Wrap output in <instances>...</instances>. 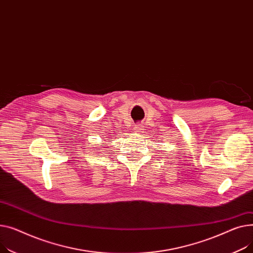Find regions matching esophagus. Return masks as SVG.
Here are the masks:
<instances>
[{"mask_svg": "<svg viewBox=\"0 0 253 253\" xmlns=\"http://www.w3.org/2000/svg\"><path fill=\"white\" fill-rule=\"evenodd\" d=\"M133 129H135V131H137V132H141L142 131V126L141 125H136L135 126V128H133Z\"/></svg>", "mask_w": 253, "mask_h": 253, "instance_id": "esophagus-1", "label": "esophagus"}]
</instances>
